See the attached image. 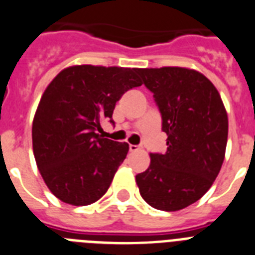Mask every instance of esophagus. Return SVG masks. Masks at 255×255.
<instances>
[{
	"mask_svg": "<svg viewBox=\"0 0 255 255\" xmlns=\"http://www.w3.org/2000/svg\"><path fill=\"white\" fill-rule=\"evenodd\" d=\"M138 148H139V147L135 146V144H130V146H129L130 152H135V151H138Z\"/></svg>",
	"mask_w": 255,
	"mask_h": 255,
	"instance_id": "1",
	"label": "esophagus"
}]
</instances>
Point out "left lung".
I'll list each match as a JSON object with an SVG mask.
<instances>
[{
	"instance_id": "obj_1",
	"label": "left lung",
	"mask_w": 255,
	"mask_h": 255,
	"mask_svg": "<svg viewBox=\"0 0 255 255\" xmlns=\"http://www.w3.org/2000/svg\"><path fill=\"white\" fill-rule=\"evenodd\" d=\"M151 92L167 132L165 153L135 181L142 198L161 211H178L201 199L218 177L226 156L228 116L210 79L193 69H138Z\"/></svg>"
}]
</instances>
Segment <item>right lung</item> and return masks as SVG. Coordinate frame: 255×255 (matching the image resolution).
Returning <instances> with one entry per match:
<instances>
[{
	"label": "right lung",
	"mask_w": 255,
	"mask_h": 255,
	"mask_svg": "<svg viewBox=\"0 0 255 255\" xmlns=\"http://www.w3.org/2000/svg\"><path fill=\"white\" fill-rule=\"evenodd\" d=\"M136 70L74 65L45 88L33 117L32 148L44 182L60 201L88 206L111 186L129 144L98 131L105 120L113 123L121 96L142 86Z\"/></svg>",
	"instance_id": "1"
}]
</instances>
